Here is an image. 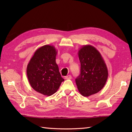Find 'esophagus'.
<instances>
[{
  "label": "esophagus",
  "mask_w": 132,
  "mask_h": 132,
  "mask_svg": "<svg viewBox=\"0 0 132 132\" xmlns=\"http://www.w3.org/2000/svg\"><path fill=\"white\" fill-rule=\"evenodd\" d=\"M71 76L70 75H67V76L65 77V78H64V79H71Z\"/></svg>",
  "instance_id": "34e87169"
}]
</instances>
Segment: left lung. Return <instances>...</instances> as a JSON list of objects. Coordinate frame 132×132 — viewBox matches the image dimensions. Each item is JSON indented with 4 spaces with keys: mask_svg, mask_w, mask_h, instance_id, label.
<instances>
[{
    "mask_svg": "<svg viewBox=\"0 0 132 132\" xmlns=\"http://www.w3.org/2000/svg\"><path fill=\"white\" fill-rule=\"evenodd\" d=\"M80 74L75 82L80 94L89 96L97 93L105 86L108 69L100 52L93 46L86 45L78 50Z\"/></svg>",
    "mask_w": 132,
    "mask_h": 132,
    "instance_id": "obj_1",
    "label": "left lung"
}]
</instances>
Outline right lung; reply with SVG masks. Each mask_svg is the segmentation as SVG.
Listing matches in <instances>:
<instances>
[{"label":"right lung","instance_id":"obj_1","mask_svg":"<svg viewBox=\"0 0 132 132\" xmlns=\"http://www.w3.org/2000/svg\"><path fill=\"white\" fill-rule=\"evenodd\" d=\"M55 47L45 45L36 50L27 68L28 79L33 89L45 96L57 92L62 82L55 58Z\"/></svg>","mask_w":132,"mask_h":132}]
</instances>
